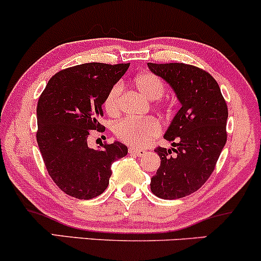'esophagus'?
Here are the masks:
<instances>
[{
  "mask_svg": "<svg viewBox=\"0 0 261 261\" xmlns=\"http://www.w3.org/2000/svg\"><path fill=\"white\" fill-rule=\"evenodd\" d=\"M145 153V149H138V148H129V154H133V155L141 156Z\"/></svg>",
  "mask_w": 261,
  "mask_h": 261,
  "instance_id": "1",
  "label": "esophagus"
}]
</instances>
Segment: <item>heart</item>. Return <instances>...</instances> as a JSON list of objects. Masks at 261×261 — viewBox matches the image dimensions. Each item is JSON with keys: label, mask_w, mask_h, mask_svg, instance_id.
I'll return each mask as SVG.
<instances>
[{"label": "heart", "mask_w": 261, "mask_h": 261, "mask_svg": "<svg viewBox=\"0 0 261 261\" xmlns=\"http://www.w3.org/2000/svg\"><path fill=\"white\" fill-rule=\"evenodd\" d=\"M134 85L142 94L152 100L161 98L165 91L163 80L153 72L139 73L134 78ZM122 91V83H116L106 96L103 107L109 116H116L119 112V99ZM159 133H161V125L153 118H124L119 120L114 127V134L117 138L132 147H143Z\"/></svg>", "instance_id": "heart-1"}]
</instances>
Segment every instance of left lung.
Segmentation results:
<instances>
[{
  "label": "left lung",
  "mask_w": 261,
  "mask_h": 261,
  "mask_svg": "<svg viewBox=\"0 0 261 261\" xmlns=\"http://www.w3.org/2000/svg\"><path fill=\"white\" fill-rule=\"evenodd\" d=\"M148 67L169 83L181 105L164 134L174 148H155L161 165L150 180L153 194L172 200L197 192L212 175L226 143L228 106L204 69L186 63Z\"/></svg>",
  "instance_id": "8db88e82"
}]
</instances>
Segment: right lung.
I'll list each match as a JSON object with an SVG mask.
<instances>
[{"label": "right lung", "instance_id": "1", "mask_svg": "<svg viewBox=\"0 0 261 261\" xmlns=\"http://www.w3.org/2000/svg\"><path fill=\"white\" fill-rule=\"evenodd\" d=\"M129 63H83L56 73L37 103L36 134L44 165L62 192L77 199H92L107 189L112 163L127 155L119 142L97 149L87 144L91 130H102L99 118L109 89Z\"/></svg>", "mask_w": 261, "mask_h": 261}]
</instances>
